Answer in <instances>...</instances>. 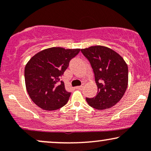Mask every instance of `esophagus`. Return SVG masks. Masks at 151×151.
I'll return each mask as SVG.
<instances>
[{
	"label": "esophagus",
	"instance_id": "1",
	"mask_svg": "<svg viewBox=\"0 0 151 151\" xmlns=\"http://www.w3.org/2000/svg\"><path fill=\"white\" fill-rule=\"evenodd\" d=\"M76 88H77V89H83V86H77V87H76Z\"/></svg>",
	"mask_w": 151,
	"mask_h": 151
}]
</instances>
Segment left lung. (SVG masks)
I'll use <instances>...</instances> for the list:
<instances>
[{"label": "left lung", "instance_id": "left-lung-1", "mask_svg": "<svg viewBox=\"0 0 151 151\" xmlns=\"http://www.w3.org/2000/svg\"><path fill=\"white\" fill-rule=\"evenodd\" d=\"M81 51L91 64L98 88L96 96L86 99L88 104L98 110L114 106L127 89V64L119 54L105 46H91Z\"/></svg>", "mask_w": 151, "mask_h": 151}]
</instances>
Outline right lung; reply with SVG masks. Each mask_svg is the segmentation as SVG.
Masks as SVG:
<instances>
[{
  "label": "right lung",
  "instance_id": "1",
  "mask_svg": "<svg viewBox=\"0 0 151 151\" xmlns=\"http://www.w3.org/2000/svg\"><path fill=\"white\" fill-rule=\"evenodd\" d=\"M80 49L50 47L34 55L26 64V89L32 101L40 108L53 111L68 101L71 93L66 91L62 75L70 61Z\"/></svg>",
  "mask_w": 151,
  "mask_h": 151
}]
</instances>
